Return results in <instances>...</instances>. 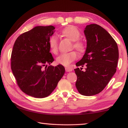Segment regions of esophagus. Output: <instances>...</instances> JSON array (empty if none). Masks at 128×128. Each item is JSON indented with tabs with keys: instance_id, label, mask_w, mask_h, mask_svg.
<instances>
[{
	"instance_id": "1",
	"label": "esophagus",
	"mask_w": 128,
	"mask_h": 128,
	"mask_svg": "<svg viewBox=\"0 0 128 128\" xmlns=\"http://www.w3.org/2000/svg\"><path fill=\"white\" fill-rule=\"evenodd\" d=\"M73 70V69L72 68H70V67H66V72H72Z\"/></svg>"
}]
</instances>
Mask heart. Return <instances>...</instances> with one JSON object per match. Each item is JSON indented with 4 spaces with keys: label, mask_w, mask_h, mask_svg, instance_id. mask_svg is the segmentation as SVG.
<instances>
[{
    "label": "heart",
    "mask_w": 128,
    "mask_h": 128,
    "mask_svg": "<svg viewBox=\"0 0 128 128\" xmlns=\"http://www.w3.org/2000/svg\"><path fill=\"white\" fill-rule=\"evenodd\" d=\"M61 33L64 37L68 38L73 42L72 47L81 53L85 51V46L84 43L79 39L81 37V33L77 28L73 26H68L62 30ZM49 46L53 54H57L58 51V44L57 38L55 36H52L49 40ZM77 58V54L75 51L69 52H64L56 58V62L58 64L64 66H68L71 62Z\"/></svg>",
    "instance_id": "b5f03b06"
}]
</instances>
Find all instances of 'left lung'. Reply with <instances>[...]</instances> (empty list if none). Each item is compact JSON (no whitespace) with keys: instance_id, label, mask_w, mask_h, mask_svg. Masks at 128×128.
<instances>
[{"instance_id":"obj_1","label":"left lung","mask_w":128,"mask_h":128,"mask_svg":"<svg viewBox=\"0 0 128 128\" xmlns=\"http://www.w3.org/2000/svg\"><path fill=\"white\" fill-rule=\"evenodd\" d=\"M87 47L83 58L76 63L85 66V71L74 69L76 86L81 95L92 96L100 92L116 72L118 59V44L108 32L97 24L87 25L84 30Z\"/></svg>"}]
</instances>
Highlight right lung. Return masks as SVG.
Masks as SVG:
<instances>
[{"instance_id":"1","label":"right lung","mask_w":128,"mask_h":128,"mask_svg":"<svg viewBox=\"0 0 128 128\" xmlns=\"http://www.w3.org/2000/svg\"><path fill=\"white\" fill-rule=\"evenodd\" d=\"M55 29L52 25L36 26L21 34L13 47L11 69L17 85L34 98L50 95L65 73L61 64L50 66L54 59L50 52L49 40Z\"/></svg>"}]
</instances>
